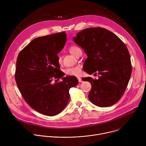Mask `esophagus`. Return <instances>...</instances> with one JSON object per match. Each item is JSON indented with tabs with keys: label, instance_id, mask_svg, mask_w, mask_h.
Returning <instances> with one entry per match:
<instances>
[{
	"label": "esophagus",
	"instance_id": "34e87169",
	"mask_svg": "<svg viewBox=\"0 0 146 146\" xmlns=\"http://www.w3.org/2000/svg\"><path fill=\"white\" fill-rule=\"evenodd\" d=\"M77 78H78V80L79 82H83V80H82V79L80 78H79V77H78Z\"/></svg>",
	"mask_w": 146,
	"mask_h": 146
}]
</instances>
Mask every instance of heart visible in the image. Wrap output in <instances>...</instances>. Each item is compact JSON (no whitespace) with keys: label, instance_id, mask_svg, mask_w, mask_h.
Segmentation results:
<instances>
[{"label":"heart","instance_id":"heart-1","mask_svg":"<svg viewBox=\"0 0 146 146\" xmlns=\"http://www.w3.org/2000/svg\"><path fill=\"white\" fill-rule=\"evenodd\" d=\"M79 50H80V49L76 46H71L69 48L70 52L74 56H75L77 52ZM57 62H58V64H60V65H61L62 64V59L60 56L58 57ZM64 72L66 73L67 75H70V76H79L80 75V74H81L82 70L79 66H76L66 69L64 70Z\"/></svg>","mask_w":146,"mask_h":146}]
</instances>
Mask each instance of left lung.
I'll return each instance as SVG.
<instances>
[{
	"label": "left lung",
	"instance_id": "1",
	"mask_svg": "<svg viewBox=\"0 0 146 146\" xmlns=\"http://www.w3.org/2000/svg\"><path fill=\"white\" fill-rule=\"evenodd\" d=\"M74 41L87 54L84 71L90 75H100L98 79L84 78L92 85L89 99L100 107L114 105L125 93L132 74L131 56L126 45L115 34L100 27L82 30Z\"/></svg>",
	"mask_w": 146,
	"mask_h": 146
}]
</instances>
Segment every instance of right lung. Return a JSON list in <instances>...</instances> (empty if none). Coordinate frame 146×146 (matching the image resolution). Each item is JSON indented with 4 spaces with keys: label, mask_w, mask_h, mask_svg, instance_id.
Instances as JSON below:
<instances>
[{
    "label": "right lung",
    "mask_w": 146,
    "mask_h": 146,
    "mask_svg": "<svg viewBox=\"0 0 146 146\" xmlns=\"http://www.w3.org/2000/svg\"><path fill=\"white\" fill-rule=\"evenodd\" d=\"M66 41L65 32L39 37L17 57L15 79L18 88L27 104L45 115L61 112L69 101L70 89L78 84L75 78L63 77L60 70L57 54ZM61 77V82L52 83L53 79Z\"/></svg>",
    "instance_id": "right-lung-1"
}]
</instances>
